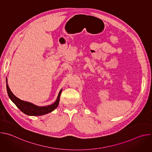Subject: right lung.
Segmentation results:
<instances>
[{
	"label": "right lung",
	"instance_id": "add662e5",
	"mask_svg": "<svg viewBox=\"0 0 152 152\" xmlns=\"http://www.w3.org/2000/svg\"><path fill=\"white\" fill-rule=\"evenodd\" d=\"M6 83H7V93H8L10 99L17 106V107L21 112H23L24 114H25L28 115L39 116V115L47 114L50 113L52 111H54L59 104L60 96H61V94L62 92V89L59 92L58 97H57L56 101L53 103H52L50 105H48V106H39L35 105L32 103L20 100L18 97H17L11 92V91L9 87L8 84L7 77L6 79Z\"/></svg>",
	"mask_w": 152,
	"mask_h": 152
}]
</instances>
